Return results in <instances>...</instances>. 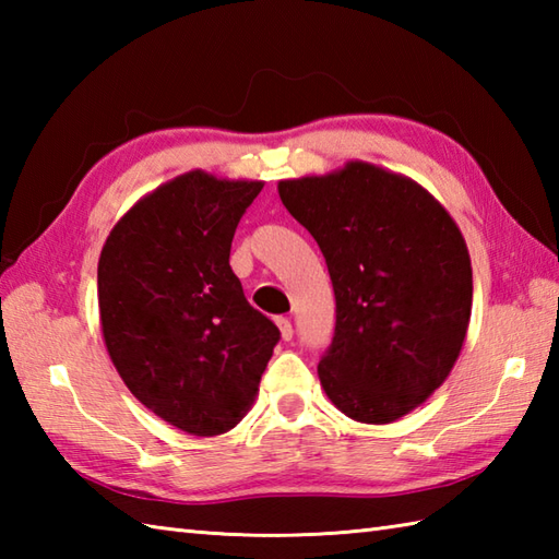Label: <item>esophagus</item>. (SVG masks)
Returning <instances> with one entry per match:
<instances>
[{
  "instance_id": "1",
  "label": "esophagus",
  "mask_w": 559,
  "mask_h": 559,
  "mask_svg": "<svg viewBox=\"0 0 559 559\" xmlns=\"http://www.w3.org/2000/svg\"><path fill=\"white\" fill-rule=\"evenodd\" d=\"M276 324H278V329H281L283 341H290V338H293V324H290V319H288V317H278Z\"/></svg>"
}]
</instances>
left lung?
<instances>
[{
	"mask_svg": "<svg viewBox=\"0 0 559 559\" xmlns=\"http://www.w3.org/2000/svg\"><path fill=\"white\" fill-rule=\"evenodd\" d=\"M278 194L334 283L319 382L353 420H399L442 386L466 338L473 271L461 230L418 182L362 160L283 180Z\"/></svg>",
	"mask_w": 559,
	"mask_h": 559,
	"instance_id": "obj_1",
	"label": "left lung"
}]
</instances>
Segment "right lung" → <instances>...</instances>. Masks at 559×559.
Segmentation results:
<instances>
[{
  "mask_svg": "<svg viewBox=\"0 0 559 559\" xmlns=\"http://www.w3.org/2000/svg\"><path fill=\"white\" fill-rule=\"evenodd\" d=\"M261 182L192 170L129 209L103 245V338L127 389L182 432L233 430L281 338L230 269V245Z\"/></svg>",
  "mask_w": 559,
  "mask_h": 559,
  "instance_id": "add662e5",
  "label": "right lung"
}]
</instances>
